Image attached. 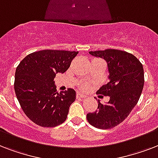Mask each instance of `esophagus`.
<instances>
[{
	"label": "esophagus",
	"mask_w": 158,
	"mask_h": 158,
	"mask_svg": "<svg viewBox=\"0 0 158 158\" xmlns=\"http://www.w3.org/2000/svg\"><path fill=\"white\" fill-rule=\"evenodd\" d=\"M76 97H77V98H86V96H85V95L82 94L81 93H79V92H78V93H77Z\"/></svg>",
	"instance_id": "obj_1"
}]
</instances>
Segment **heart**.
I'll return each mask as SVG.
<instances>
[{"label": "heart", "instance_id": "obj_1", "mask_svg": "<svg viewBox=\"0 0 158 158\" xmlns=\"http://www.w3.org/2000/svg\"><path fill=\"white\" fill-rule=\"evenodd\" d=\"M85 87H86L85 85H82V88H83V89H85Z\"/></svg>", "mask_w": 158, "mask_h": 158}]
</instances>
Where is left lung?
I'll list each match as a JSON object with an SVG mask.
<instances>
[{
  "label": "left lung",
  "instance_id": "8db88e82",
  "mask_svg": "<svg viewBox=\"0 0 158 158\" xmlns=\"http://www.w3.org/2000/svg\"><path fill=\"white\" fill-rule=\"evenodd\" d=\"M89 54L106 61L109 82L98 94L109 96L110 100L105 104L98 101V110L87 114V120L98 129H111L127 118L139 99L144 84L143 64L134 55L124 51L106 49Z\"/></svg>",
  "mask_w": 158,
  "mask_h": 158
}]
</instances>
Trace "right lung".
Returning <instances> with one entry per match:
<instances>
[{
  "mask_svg": "<svg viewBox=\"0 0 158 158\" xmlns=\"http://www.w3.org/2000/svg\"><path fill=\"white\" fill-rule=\"evenodd\" d=\"M78 52L43 50L21 60L15 71V91L21 108L33 122L55 127L66 120L69 108L76 98L74 89L58 94L54 78L64 73Z\"/></svg>",
  "mask_w": 158,
  "mask_h": 158,
  "instance_id": "right-lung-1",
  "label": "right lung"
}]
</instances>
